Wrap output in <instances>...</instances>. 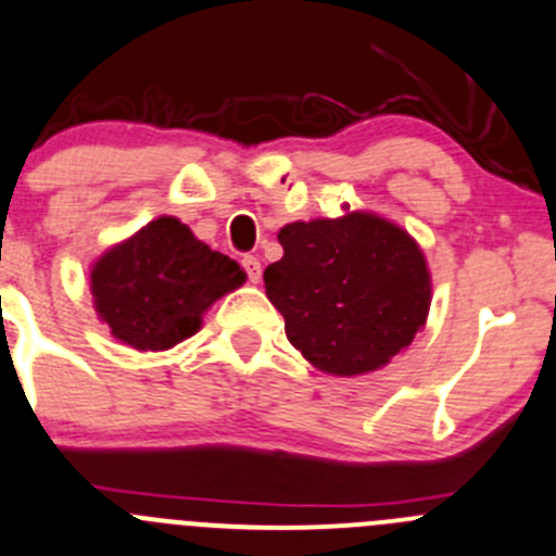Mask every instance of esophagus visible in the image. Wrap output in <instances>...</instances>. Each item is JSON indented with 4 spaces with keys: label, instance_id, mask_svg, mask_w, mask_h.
Wrapping results in <instances>:
<instances>
[{
    "label": "esophagus",
    "instance_id": "34e87169",
    "mask_svg": "<svg viewBox=\"0 0 556 556\" xmlns=\"http://www.w3.org/2000/svg\"><path fill=\"white\" fill-rule=\"evenodd\" d=\"M242 267H245V273H248V281H251V283L262 281V264H258L256 256L242 258Z\"/></svg>",
    "mask_w": 556,
    "mask_h": 556
}]
</instances>
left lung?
<instances>
[{
  "instance_id": "obj_1",
  "label": "left lung",
  "mask_w": 556,
  "mask_h": 556,
  "mask_svg": "<svg viewBox=\"0 0 556 556\" xmlns=\"http://www.w3.org/2000/svg\"><path fill=\"white\" fill-rule=\"evenodd\" d=\"M264 287L287 338L330 377H361L409 349L431 308V273L415 237L377 213L294 220Z\"/></svg>"
}]
</instances>
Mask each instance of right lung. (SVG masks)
<instances>
[{"label": "right lung", "mask_w": 556, "mask_h": 556, "mask_svg": "<svg viewBox=\"0 0 556 556\" xmlns=\"http://www.w3.org/2000/svg\"><path fill=\"white\" fill-rule=\"evenodd\" d=\"M89 283L98 319L116 341L163 352L202 330L210 305L240 289L245 269L161 215L98 256Z\"/></svg>", "instance_id": "add662e5"}]
</instances>
